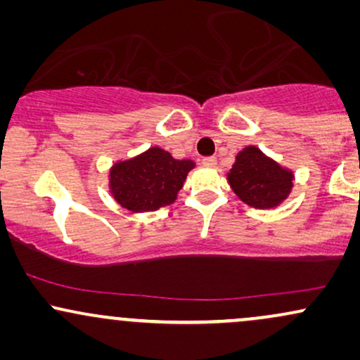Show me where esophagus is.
I'll list each match as a JSON object with an SVG mask.
<instances>
[{"mask_svg":"<svg viewBox=\"0 0 360 360\" xmlns=\"http://www.w3.org/2000/svg\"><path fill=\"white\" fill-rule=\"evenodd\" d=\"M203 166L205 167H217V157H205Z\"/></svg>","mask_w":360,"mask_h":360,"instance_id":"1","label":"esophagus"}]
</instances>
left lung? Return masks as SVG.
Instances as JSON below:
<instances>
[{
	"label": "left lung",
	"mask_w": 360,
	"mask_h": 360,
	"mask_svg": "<svg viewBox=\"0 0 360 360\" xmlns=\"http://www.w3.org/2000/svg\"><path fill=\"white\" fill-rule=\"evenodd\" d=\"M226 179L245 205L257 210H272L289 196L295 186V172L281 166L259 147L247 146L235 157Z\"/></svg>",
	"instance_id": "1"
}]
</instances>
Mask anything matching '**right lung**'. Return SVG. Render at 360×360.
<instances>
[{
  "mask_svg": "<svg viewBox=\"0 0 360 360\" xmlns=\"http://www.w3.org/2000/svg\"><path fill=\"white\" fill-rule=\"evenodd\" d=\"M194 160H177L160 147H150L131 159L117 160L110 169L108 186L115 201L131 213L155 212L172 205Z\"/></svg>",
  "mask_w": 360,
  "mask_h": 360,
  "instance_id": "add662e5",
  "label": "right lung"
}]
</instances>
